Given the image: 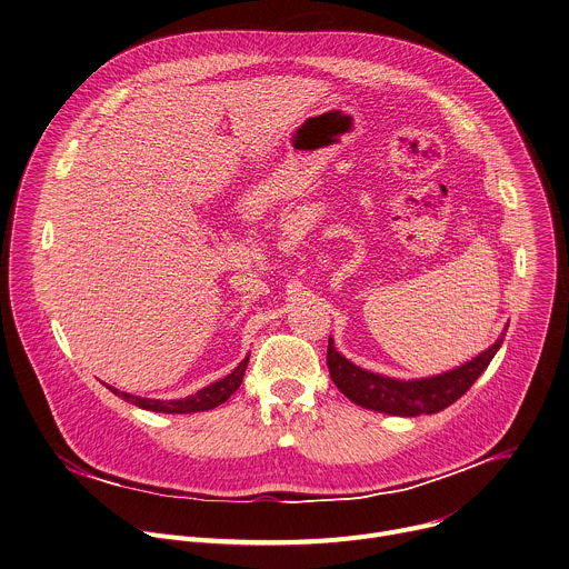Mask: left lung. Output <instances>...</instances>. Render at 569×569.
I'll list each match as a JSON object with an SVG mask.
<instances>
[{
	"label": "left lung",
	"instance_id": "8db88e82",
	"mask_svg": "<svg viewBox=\"0 0 569 569\" xmlns=\"http://www.w3.org/2000/svg\"><path fill=\"white\" fill-rule=\"evenodd\" d=\"M506 332L479 357L472 361L426 379H390L383 375L368 372L352 361H348L343 355L337 352L335 341H328V368L335 386L357 406L395 415V417H419V415H435L452 406L457 399H461L472 383L486 372L495 355L499 352L503 343Z\"/></svg>",
	"mask_w": 569,
	"mask_h": 569
}]
</instances>
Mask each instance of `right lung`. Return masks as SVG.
Listing matches in <instances>:
<instances>
[{
	"instance_id": "add662e5",
	"label": "right lung",
	"mask_w": 569,
	"mask_h": 569,
	"mask_svg": "<svg viewBox=\"0 0 569 569\" xmlns=\"http://www.w3.org/2000/svg\"><path fill=\"white\" fill-rule=\"evenodd\" d=\"M248 359L246 357L228 377H223L221 381H214L210 383L208 388L186 397V399H177V401H159V399H146V397H132L128 392H119L117 388H110L108 390L117 397H121L123 401L141 408V410H150V412H163V415H190V412H203V410H212L221 403H226L230 399V395L237 392V388L241 386L243 381V375H246V368H248Z\"/></svg>"
}]
</instances>
